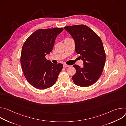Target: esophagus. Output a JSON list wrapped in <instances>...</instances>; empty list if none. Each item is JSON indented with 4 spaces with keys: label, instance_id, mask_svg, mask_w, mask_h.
<instances>
[{
    "label": "esophagus",
    "instance_id": "esophagus-1",
    "mask_svg": "<svg viewBox=\"0 0 126 126\" xmlns=\"http://www.w3.org/2000/svg\"><path fill=\"white\" fill-rule=\"evenodd\" d=\"M63 67H64V68H66V67H70V66H69V65H67V64H63Z\"/></svg>",
    "mask_w": 126,
    "mask_h": 126
}]
</instances>
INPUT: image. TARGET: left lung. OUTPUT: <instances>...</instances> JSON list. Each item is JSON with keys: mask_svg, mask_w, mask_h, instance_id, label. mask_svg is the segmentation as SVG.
Masks as SVG:
<instances>
[{"mask_svg": "<svg viewBox=\"0 0 126 126\" xmlns=\"http://www.w3.org/2000/svg\"><path fill=\"white\" fill-rule=\"evenodd\" d=\"M73 37L75 51L83 61L84 66L74 65L76 73L72 77L75 84L90 86L101 76L106 61V54L99 36L85 25L65 26L64 28Z\"/></svg>", "mask_w": 126, "mask_h": 126, "instance_id": "obj_1", "label": "left lung"}]
</instances>
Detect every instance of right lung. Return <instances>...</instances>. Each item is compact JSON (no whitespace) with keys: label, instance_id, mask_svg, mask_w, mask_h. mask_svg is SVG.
I'll list each match as a JSON object with an SVG mask.
<instances>
[{"label":"right lung","instance_id":"obj_1","mask_svg":"<svg viewBox=\"0 0 126 126\" xmlns=\"http://www.w3.org/2000/svg\"><path fill=\"white\" fill-rule=\"evenodd\" d=\"M63 30V28L38 29L23 45L20 57L22 69L27 81L36 89L43 90L52 86L63 67L62 64H54L45 58Z\"/></svg>","mask_w":126,"mask_h":126}]
</instances>
